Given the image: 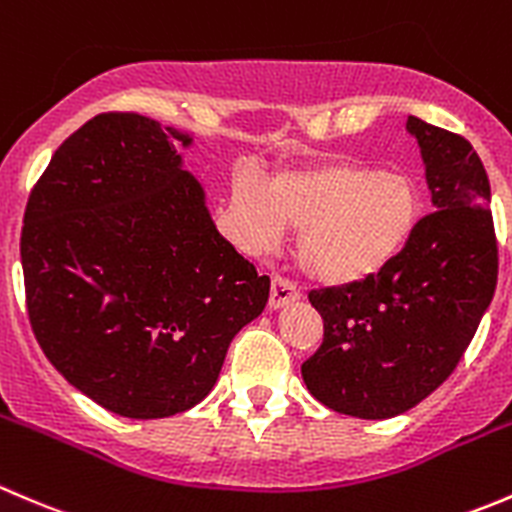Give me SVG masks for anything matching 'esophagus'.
I'll return each instance as SVG.
<instances>
[{
	"mask_svg": "<svg viewBox=\"0 0 512 512\" xmlns=\"http://www.w3.org/2000/svg\"><path fill=\"white\" fill-rule=\"evenodd\" d=\"M298 296H301V291L296 288V283L288 281V278L283 276H273L271 278V296H268V308H283L286 303L291 301H298Z\"/></svg>",
	"mask_w": 512,
	"mask_h": 512,
	"instance_id": "esophagus-1",
	"label": "esophagus"
}]
</instances>
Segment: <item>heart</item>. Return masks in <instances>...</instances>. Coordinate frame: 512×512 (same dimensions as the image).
Returning a JSON list of instances; mask_svg holds the SVG:
<instances>
[{
	"mask_svg": "<svg viewBox=\"0 0 512 512\" xmlns=\"http://www.w3.org/2000/svg\"><path fill=\"white\" fill-rule=\"evenodd\" d=\"M231 201L251 249H268L281 226L296 231L298 266L331 286L386 268L416 234L423 211L411 176L348 161L276 176L268 196L239 181Z\"/></svg>",
	"mask_w": 512,
	"mask_h": 512,
	"instance_id": "heart-1",
	"label": "heart"
}]
</instances>
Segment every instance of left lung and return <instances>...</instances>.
Wrapping results in <instances>:
<instances>
[{
	"label": "left lung",
	"instance_id": "1",
	"mask_svg": "<svg viewBox=\"0 0 512 512\" xmlns=\"http://www.w3.org/2000/svg\"><path fill=\"white\" fill-rule=\"evenodd\" d=\"M435 211L386 268L308 293L323 341L301 366L316 401L383 421L428 398L463 358L498 281L490 184L468 139L408 116Z\"/></svg>",
	"mask_w": 512,
	"mask_h": 512
}]
</instances>
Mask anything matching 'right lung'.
Masks as SVG:
<instances>
[{
    "label": "right lung",
    "instance_id": "add662e5",
    "mask_svg": "<svg viewBox=\"0 0 512 512\" xmlns=\"http://www.w3.org/2000/svg\"><path fill=\"white\" fill-rule=\"evenodd\" d=\"M174 139L189 144L136 111L86 121L34 184L19 241L44 356L91 401L141 421L206 398L271 288L216 231Z\"/></svg>",
    "mask_w": 512,
    "mask_h": 512
}]
</instances>
